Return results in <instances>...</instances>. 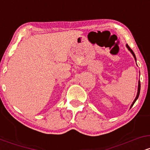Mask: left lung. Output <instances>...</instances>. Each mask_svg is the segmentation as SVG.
<instances>
[{
  "mask_svg": "<svg viewBox=\"0 0 150 150\" xmlns=\"http://www.w3.org/2000/svg\"><path fill=\"white\" fill-rule=\"evenodd\" d=\"M126 47H127V49H128V51H130V52L132 53V56H133L134 58H135V61H136V57H135V53H134L133 51H132V50L131 49H130V47H129V46L128 45V44H126ZM136 64H137V63H136ZM140 80H139V81H138V87H137V95H136V97H135V99H134L133 102L132 103L131 106H130V108H131L132 106H133V104H135V102L136 101V100H137V99H138L139 95H140Z\"/></svg>",
  "mask_w": 150,
  "mask_h": 150,
  "instance_id": "8db88e82",
  "label": "left lung"
}]
</instances>
